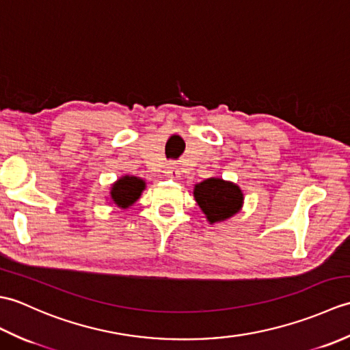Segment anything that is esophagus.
Returning a JSON list of instances; mask_svg holds the SVG:
<instances>
[{"label": "esophagus", "mask_w": 350, "mask_h": 350, "mask_svg": "<svg viewBox=\"0 0 350 350\" xmlns=\"http://www.w3.org/2000/svg\"><path fill=\"white\" fill-rule=\"evenodd\" d=\"M167 176L170 177V179H179L180 177V174H179V171H177V168H174V167H170L168 170H167Z\"/></svg>", "instance_id": "34e87169"}]
</instances>
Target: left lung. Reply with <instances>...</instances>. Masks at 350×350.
Masks as SVG:
<instances>
[{
    "instance_id": "1",
    "label": "left lung",
    "mask_w": 350,
    "mask_h": 350,
    "mask_svg": "<svg viewBox=\"0 0 350 350\" xmlns=\"http://www.w3.org/2000/svg\"><path fill=\"white\" fill-rule=\"evenodd\" d=\"M194 198L209 224L227 221L242 211L243 192L236 183L209 177L194 187Z\"/></svg>"
}]
</instances>
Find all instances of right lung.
Returning <instances> with one entry per match:
<instances>
[{"mask_svg": "<svg viewBox=\"0 0 350 350\" xmlns=\"http://www.w3.org/2000/svg\"><path fill=\"white\" fill-rule=\"evenodd\" d=\"M146 189V182L137 176L124 174L111 185L109 204H114L118 209H129L138 202V198Z\"/></svg>", "mask_w": 350, "mask_h": 350, "instance_id": "obj_1", "label": "right lung"}]
</instances>
